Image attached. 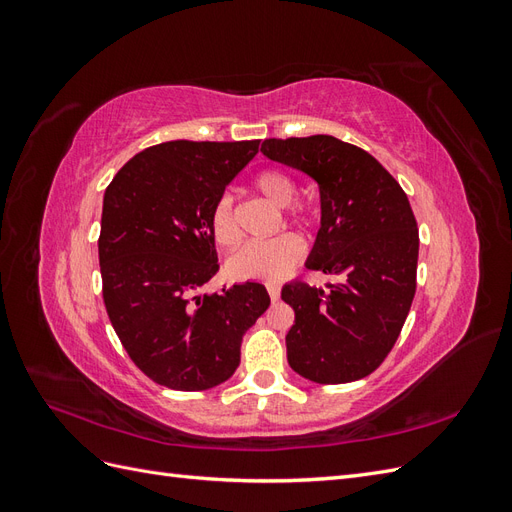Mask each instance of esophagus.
Wrapping results in <instances>:
<instances>
[{
  "instance_id": "obj_1",
  "label": "esophagus",
  "mask_w": 512,
  "mask_h": 512,
  "mask_svg": "<svg viewBox=\"0 0 512 512\" xmlns=\"http://www.w3.org/2000/svg\"><path fill=\"white\" fill-rule=\"evenodd\" d=\"M267 290H269V297H271V301H277V299H280V286H277V284H267Z\"/></svg>"
}]
</instances>
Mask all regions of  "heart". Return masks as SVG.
<instances>
[{
  "mask_svg": "<svg viewBox=\"0 0 512 512\" xmlns=\"http://www.w3.org/2000/svg\"><path fill=\"white\" fill-rule=\"evenodd\" d=\"M254 192L275 209H286L297 196V183L282 170H262L254 179ZM297 220L309 222L312 213L301 211ZM213 239L222 247H232L239 241V230L235 222L230 196H222L211 211ZM303 256V243L294 235H280L269 241L247 243L232 254L226 262L230 277L235 280H265L277 282L290 273Z\"/></svg>",
  "mask_w": 512,
  "mask_h": 512,
  "instance_id": "b5f03b06",
  "label": "heart"
}]
</instances>
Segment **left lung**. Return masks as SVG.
I'll list each match as a JSON object with an SVG mask.
<instances>
[{"label": "left lung", "mask_w": 512, "mask_h": 512, "mask_svg": "<svg viewBox=\"0 0 512 512\" xmlns=\"http://www.w3.org/2000/svg\"><path fill=\"white\" fill-rule=\"evenodd\" d=\"M260 151L318 183L320 228L305 267L342 282H290L288 365L305 380L369 376L391 352L416 290L418 228L406 192L374 156L335 136L267 138Z\"/></svg>", "instance_id": "8db88e82"}]
</instances>
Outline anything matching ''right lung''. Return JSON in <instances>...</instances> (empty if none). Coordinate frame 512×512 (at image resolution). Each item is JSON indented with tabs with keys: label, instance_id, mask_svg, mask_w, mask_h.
<instances>
[{
	"label": "right lung",
	"instance_id": "add662e5",
	"mask_svg": "<svg viewBox=\"0 0 512 512\" xmlns=\"http://www.w3.org/2000/svg\"><path fill=\"white\" fill-rule=\"evenodd\" d=\"M260 141L153 145L123 166L102 200L100 273L108 318L134 365L173 391H207L241 363L267 288L196 294L218 273L211 211Z\"/></svg>",
	"mask_w": 512,
	"mask_h": 512
}]
</instances>
